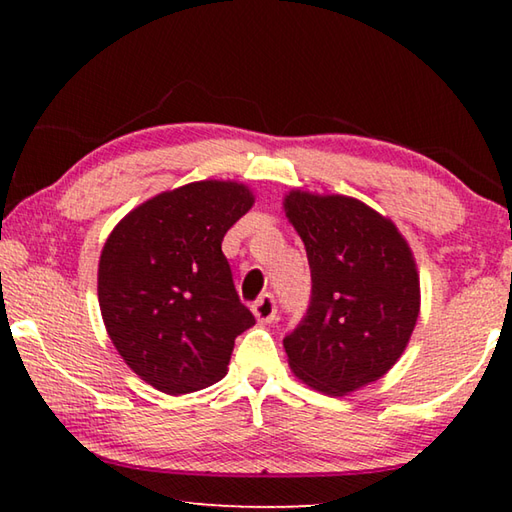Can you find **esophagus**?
Returning <instances> with one entry per match:
<instances>
[{
	"instance_id": "1",
	"label": "esophagus",
	"mask_w": 512,
	"mask_h": 512,
	"mask_svg": "<svg viewBox=\"0 0 512 512\" xmlns=\"http://www.w3.org/2000/svg\"><path fill=\"white\" fill-rule=\"evenodd\" d=\"M253 314L259 323H273L277 316V305H275V298L271 296V293H264V296L255 302Z\"/></svg>"
}]
</instances>
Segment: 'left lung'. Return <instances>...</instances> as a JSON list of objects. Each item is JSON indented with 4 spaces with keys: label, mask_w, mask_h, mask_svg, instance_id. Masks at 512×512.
I'll use <instances>...</instances> for the list:
<instances>
[{
    "label": "left lung",
    "mask_w": 512,
    "mask_h": 512,
    "mask_svg": "<svg viewBox=\"0 0 512 512\" xmlns=\"http://www.w3.org/2000/svg\"><path fill=\"white\" fill-rule=\"evenodd\" d=\"M284 212L307 250L311 305L284 339L293 375L348 395L391 370L420 314V275L395 223L341 194L291 189Z\"/></svg>",
    "instance_id": "1"
}]
</instances>
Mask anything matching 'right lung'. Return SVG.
<instances>
[{"label": "right lung", "instance_id": "right-lung-1", "mask_svg": "<svg viewBox=\"0 0 512 512\" xmlns=\"http://www.w3.org/2000/svg\"><path fill=\"white\" fill-rule=\"evenodd\" d=\"M253 203L237 180H198L137 205L103 244V325L126 366L162 393L216 384L235 339L255 325L221 250Z\"/></svg>", "mask_w": 512, "mask_h": 512}]
</instances>
